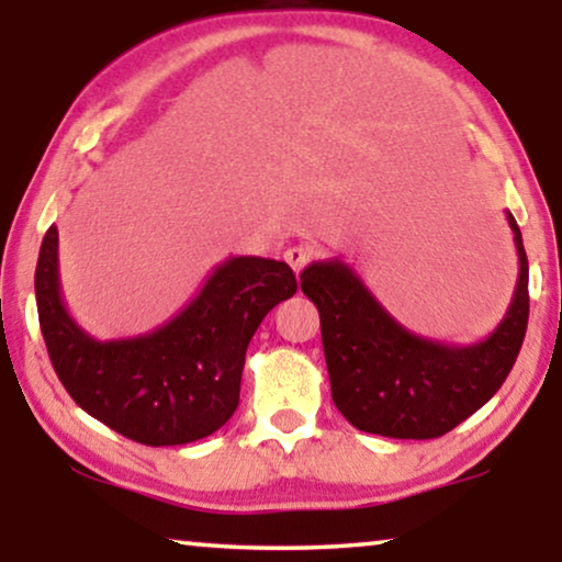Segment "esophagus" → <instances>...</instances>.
I'll list each match as a JSON object with an SVG mask.
<instances>
[{
	"mask_svg": "<svg viewBox=\"0 0 562 562\" xmlns=\"http://www.w3.org/2000/svg\"><path fill=\"white\" fill-rule=\"evenodd\" d=\"M319 252H317V248H314V245H306V243H302V245H291V248L283 252V258H286V263L294 268V271L299 273L302 271L304 266H310L314 258H317Z\"/></svg>",
	"mask_w": 562,
	"mask_h": 562,
	"instance_id": "34e87169",
	"label": "esophagus"
}]
</instances>
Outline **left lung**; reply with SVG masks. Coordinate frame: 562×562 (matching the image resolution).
Segmentation results:
<instances>
[{"instance_id":"left-lung-1","label":"left lung","mask_w":562,"mask_h":562,"mask_svg":"<svg viewBox=\"0 0 562 562\" xmlns=\"http://www.w3.org/2000/svg\"><path fill=\"white\" fill-rule=\"evenodd\" d=\"M519 279L504 319L486 340L445 345L398 325L342 260H317L302 291L319 310L333 402L352 427L396 440H432L479 412L502 389L525 342L529 266L506 212Z\"/></svg>"}]
</instances>
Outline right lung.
Masks as SVG:
<instances>
[{
    "mask_svg": "<svg viewBox=\"0 0 562 562\" xmlns=\"http://www.w3.org/2000/svg\"><path fill=\"white\" fill-rule=\"evenodd\" d=\"M294 291L296 276L283 260L227 258L166 325L94 340L60 296L56 225L35 268L37 317L60 383L83 412L150 448L196 442L233 417L250 337Z\"/></svg>",
    "mask_w": 562,
    "mask_h": 562,
    "instance_id": "right-lung-1",
    "label": "right lung"
}]
</instances>
